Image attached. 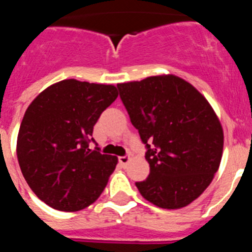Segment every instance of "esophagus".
Here are the masks:
<instances>
[{"label": "esophagus", "instance_id": "obj_1", "mask_svg": "<svg viewBox=\"0 0 252 252\" xmlns=\"http://www.w3.org/2000/svg\"><path fill=\"white\" fill-rule=\"evenodd\" d=\"M130 160H131V158L128 157V155H125V157H120L119 158V162H120V164H121V165H124V166L127 165Z\"/></svg>", "mask_w": 252, "mask_h": 252}]
</instances>
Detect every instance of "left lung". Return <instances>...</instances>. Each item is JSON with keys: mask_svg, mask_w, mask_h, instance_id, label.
Wrapping results in <instances>:
<instances>
[{"mask_svg": "<svg viewBox=\"0 0 252 252\" xmlns=\"http://www.w3.org/2000/svg\"><path fill=\"white\" fill-rule=\"evenodd\" d=\"M131 124L145 144L150 174L136 187L160 208H183L217 173L223 130L212 106L177 75H154L117 84Z\"/></svg>", "mask_w": 252, "mask_h": 252, "instance_id": "obj_1", "label": "left lung"}]
</instances>
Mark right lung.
Listing matches in <instances>:
<instances>
[{
    "mask_svg": "<svg viewBox=\"0 0 252 252\" xmlns=\"http://www.w3.org/2000/svg\"><path fill=\"white\" fill-rule=\"evenodd\" d=\"M119 95L112 84L64 79L28 107L17 136V160L31 190L48 206L75 212L106 188L117 157L90 149L93 126Z\"/></svg>",
    "mask_w": 252,
    "mask_h": 252,
    "instance_id": "add662e5",
    "label": "right lung"
}]
</instances>
